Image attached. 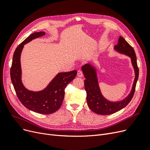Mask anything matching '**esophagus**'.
Wrapping results in <instances>:
<instances>
[{
    "instance_id": "esophagus-1",
    "label": "esophagus",
    "mask_w": 150,
    "mask_h": 150,
    "mask_svg": "<svg viewBox=\"0 0 150 150\" xmlns=\"http://www.w3.org/2000/svg\"><path fill=\"white\" fill-rule=\"evenodd\" d=\"M78 76L79 77H83V73L82 71L80 70V69L78 71Z\"/></svg>"
}]
</instances>
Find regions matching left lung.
Wrapping results in <instances>:
<instances>
[{
	"mask_svg": "<svg viewBox=\"0 0 150 150\" xmlns=\"http://www.w3.org/2000/svg\"><path fill=\"white\" fill-rule=\"evenodd\" d=\"M116 50L121 53L129 56L131 58L132 64L135 71V78L131 92L124 100L119 102H111L104 98L98 86L97 75L94 68L89 64L82 67L84 76V88L86 91L87 103L90 110L98 115H108L115 113L126 106L132 99L135 91L136 85L139 76V69L137 65V57L133 47L120 36L117 44L115 46Z\"/></svg>",
	"mask_w": 150,
	"mask_h": 150,
	"instance_id": "8db88e82",
	"label": "left lung"
}]
</instances>
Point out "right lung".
Returning a JSON list of instances; mask_svg holds the SVG:
<instances>
[{
    "instance_id": "add662e5",
    "label": "right lung",
    "mask_w": 150,
    "mask_h": 150,
    "mask_svg": "<svg viewBox=\"0 0 150 150\" xmlns=\"http://www.w3.org/2000/svg\"><path fill=\"white\" fill-rule=\"evenodd\" d=\"M44 35V32L34 33L17 46L13 56L11 78L17 98L25 108L39 114L49 115L57 111L61 106L65 88L75 78L77 71L59 73L47 87L41 91H30L24 88L21 81L20 57L22 50L25 44Z\"/></svg>"
}]
</instances>
